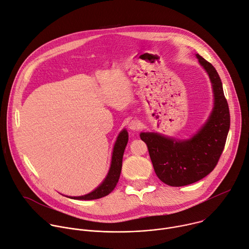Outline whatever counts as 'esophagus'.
<instances>
[{"label": "esophagus", "instance_id": "obj_1", "mask_svg": "<svg viewBox=\"0 0 249 249\" xmlns=\"http://www.w3.org/2000/svg\"><path fill=\"white\" fill-rule=\"evenodd\" d=\"M128 127L131 129V130H138L140 128V123L137 122V121H131L129 124H128Z\"/></svg>", "mask_w": 249, "mask_h": 249}]
</instances>
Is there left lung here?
I'll list each match as a JSON object with an SVG mask.
<instances>
[{"mask_svg":"<svg viewBox=\"0 0 249 249\" xmlns=\"http://www.w3.org/2000/svg\"><path fill=\"white\" fill-rule=\"evenodd\" d=\"M209 74L215 97L214 110L191 139L176 141L154 132H141L157 177L171 186H183L200 180L217 166L225 148L231 118L223 84L216 69L196 55Z\"/></svg>","mask_w":249,"mask_h":249,"instance_id":"obj_1","label":"left lung"}]
</instances>
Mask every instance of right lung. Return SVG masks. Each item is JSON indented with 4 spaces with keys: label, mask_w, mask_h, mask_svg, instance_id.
<instances>
[{
    "label": "right lung",
    "mask_w": 249,
    "mask_h": 249,
    "mask_svg": "<svg viewBox=\"0 0 249 249\" xmlns=\"http://www.w3.org/2000/svg\"><path fill=\"white\" fill-rule=\"evenodd\" d=\"M127 140H128L127 131L124 129L120 133L117 139V142L115 144L111 168L107 178L102 182V184L99 187H97L94 191L86 195L78 196V197H70V198H72V199H78V200H93V199H98V198L104 197L109 193H111L116 187L120 178L122 165H123V156H124L125 146L127 144Z\"/></svg>",
    "instance_id": "obj_1"
}]
</instances>
